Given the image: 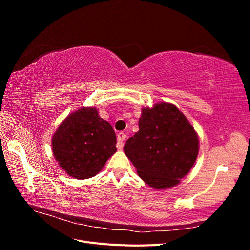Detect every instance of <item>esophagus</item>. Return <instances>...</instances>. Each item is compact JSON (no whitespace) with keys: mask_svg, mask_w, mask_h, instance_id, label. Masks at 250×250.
<instances>
[{"mask_svg":"<svg viewBox=\"0 0 250 250\" xmlns=\"http://www.w3.org/2000/svg\"><path fill=\"white\" fill-rule=\"evenodd\" d=\"M126 134L124 133V132H119L118 134H117V140H118V149H122L123 148V141H125L126 140Z\"/></svg>","mask_w":250,"mask_h":250,"instance_id":"esophagus-1","label":"esophagus"}]
</instances>
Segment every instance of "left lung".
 I'll return each mask as SVG.
<instances>
[{
	"label": "left lung",
	"instance_id": "left-lung-1",
	"mask_svg": "<svg viewBox=\"0 0 250 250\" xmlns=\"http://www.w3.org/2000/svg\"><path fill=\"white\" fill-rule=\"evenodd\" d=\"M139 128L124 146L139 176L157 190L176 186L198 155L193 126L176 106L161 102L142 110Z\"/></svg>",
	"mask_w": 250,
	"mask_h": 250
}]
</instances>
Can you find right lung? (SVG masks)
Returning <instances> with one entry per match:
<instances>
[{
	"label": "right lung",
	"mask_w": 250,
	"mask_h": 250,
	"mask_svg": "<svg viewBox=\"0 0 250 250\" xmlns=\"http://www.w3.org/2000/svg\"><path fill=\"white\" fill-rule=\"evenodd\" d=\"M117 138L107 121L95 107L73 112L60 124L52 140L55 160L70 176L85 179L95 176L116 152Z\"/></svg>",
	"instance_id": "obj_1"
}]
</instances>
